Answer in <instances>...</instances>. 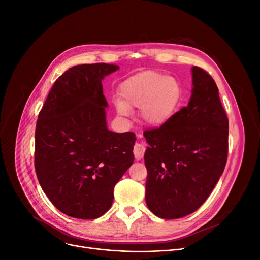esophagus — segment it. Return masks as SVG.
<instances>
[{
	"instance_id": "34e87169",
	"label": "esophagus",
	"mask_w": 260,
	"mask_h": 260,
	"mask_svg": "<svg viewBox=\"0 0 260 260\" xmlns=\"http://www.w3.org/2000/svg\"><path fill=\"white\" fill-rule=\"evenodd\" d=\"M138 137L141 138L142 136L141 135H138ZM145 145L144 144H141V143H136L135 146H134V155H135V158L136 160H141L144 156V153H145Z\"/></svg>"
}]
</instances>
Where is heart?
<instances>
[{
  "mask_svg": "<svg viewBox=\"0 0 260 260\" xmlns=\"http://www.w3.org/2000/svg\"><path fill=\"white\" fill-rule=\"evenodd\" d=\"M121 102L117 106L123 115L129 109H140L141 119L151 126H161L171 119L180 98L177 82L156 72H144L125 80L120 86Z\"/></svg>",
  "mask_w": 260,
  "mask_h": 260,
  "instance_id": "b5f03b06",
  "label": "heart"
}]
</instances>
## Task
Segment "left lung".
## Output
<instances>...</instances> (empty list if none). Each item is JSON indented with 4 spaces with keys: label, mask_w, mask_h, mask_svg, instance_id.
<instances>
[{
    "label": "left lung",
    "mask_w": 260,
    "mask_h": 260,
    "mask_svg": "<svg viewBox=\"0 0 260 260\" xmlns=\"http://www.w3.org/2000/svg\"><path fill=\"white\" fill-rule=\"evenodd\" d=\"M187 106L143 135L147 146L145 200L163 219L192 214L212 193L225 168L229 119L214 79L194 66Z\"/></svg>",
    "instance_id": "left-lung-1"
}]
</instances>
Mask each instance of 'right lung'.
I'll return each instance as SVG.
<instances>
[{"instance_id": "obj_1", "label": "right lung", "mask_w": 260, "mask_h": 260, "mask_svg": "<svg viewBox=\"0 0 260 260\" xmlns=\"http://www.w3.org/2000/svg\"><path fill=\"white\" fill-rule=\"evenodd\" d=\"M115 64L74 66L52 85L35 134L39 183L59 211L94 219L112 207L114 187L133 165L136 136L107 129L102 79Z\"/></svg>"}]
</instances>
